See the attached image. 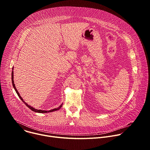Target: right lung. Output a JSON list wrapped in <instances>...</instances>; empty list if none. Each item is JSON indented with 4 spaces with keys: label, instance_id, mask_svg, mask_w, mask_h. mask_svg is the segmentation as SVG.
Segmentation results:
<instances>
[{
    "label": "right lung",
    "instance_id": "obj_1",
    "mask_svg": "<svg viewBox=\"0 0 150 150\" xmlns=\"http://www.w3.org/2000/svg\"><path fill=\"white\" fill-rule=\"evenodd\" d=\"M13 68H12V85H13V88L15 89V91H16V94H18V97L20 98V99L22 100V101L28 107V108L30 109H31L32 111H33V112H36V113H50V112H55V111H56V110H59L61 108H62V104H61V105H60V106L59 107H58L57 108H55V109H52V110H38V109H34V108H33V107H31L30 105H28L27 103H25L24 101V100H23V98L21 97V96H20V94H19V93H18V90H17V89L16 88V87H15V83H14V81H13Z\"/></svg>",
    "mask_w": 150,
    "mask_h": 150
}]
</instances>
